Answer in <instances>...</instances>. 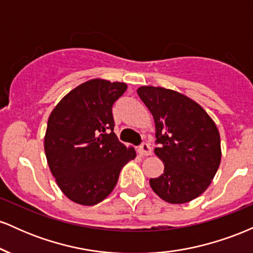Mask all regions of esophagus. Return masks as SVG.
I'll return each mask as SVG.
<instances>
[{
	"label": "esophagus",
	"mask_w": 253,
	"mask_h": 253,
	"mask_svg": "<svg viewBox=\"0 0 253 253\" xmlns=\"http://www.w3.org/2000/svg\"><path fill=\"white\" fill-rule=\"evenodd\" d=\"M138 153L140 156L146 157V156H150L151 153H152V151H151V147L149 146V144L143 143V144L140 145V147H139V149H138Z\"/></svg>",
	"instance_id": "1"
}]
</instances>
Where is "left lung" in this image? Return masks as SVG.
I'll return each mask as SVG.
<instances>
[{
    "label": "left lung",
    "mask_w": 253,
    "mask_h": 253,
    "mask_svg": "<svg viewBox=\"0 0 253 253\" xmlns=\"http://www.w3.org/2000/svg\"><path fill=\"white\" fill-rule=\"evenodd\" d=\"M136 92L155 120V153L164 163V172L150 179L151 188L171 205L193 201L210 187L221 162L215 123L199 103L175 90L143 85Z\"/></svg>",
    "instance_id": "left-lung-1"
}]
</instances>
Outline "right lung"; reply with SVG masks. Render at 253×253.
I'll use <instances>...</instances> for the list:
<instances>
[{
  "instance_id": "right-lung-1",
  "label": "right lung",
  "mask_w": 253,
  "mask_h": 253,
  "mask_svg": "<svg viewBox=\"0 0 253 253\" xmlns=\"http://www.w3.org/2000/svg\"><path fill=\"white\" fill-rule=\"evenodd\" d=\"M127 84L103 78L86 81L64 96L51 112L43 149L52 175L72 202L94 206L117 185L135 150L113 132L112 107Z\"/></svg>"
}]
</instances>
